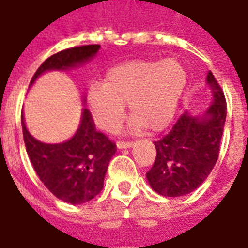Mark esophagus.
Segmentation results:
<instances>
[{
	"mask_svg": "<svg viewBox=\"0 0 248 248\" xmlns=\"http://www.w3.org/2000/svg\"><path fill=\"white\" fill-rule=\"evenodd\" d=\"M118 149H126V147H131L133 146V140H118L117 142Z\"/></svg>",
	"mask_w": 248,
	"mask_h": 248,
	"instance_id": "34e87169",
	"label": "esophagus"
}]
</instances>
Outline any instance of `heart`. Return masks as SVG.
<instances>
[{"label":"heart","instance_id":"b5f03b06","mask_svg":"<svg viewBox=\"0 0 248 248\" xmlns=\"http://www.w3.org/2000/svg\"><path fill=\"white\" fill-rule=\"evenodd\" d=\"M187 82V73L179 61L131 60L110 67L105 83L89 87L87 102L97 124L105 131H115L129 103L134 117L131 127L161 131L171 122Z\"/></svg>","mask_w":248,"mask_h":248}]
</instances>
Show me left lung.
Instances as JSON below:
<instances>
[{
	"label": "left lung",
	"instance_id": "1",
	"mask_svg": "<svg viewBox=\"0 0 248 248\" xmlns=\"http://www.w3.org/2000/svg\"><path fill=\"white\" fill-rule=\"evenodd\" d=\"M207 83L214 103L203 118L182 114L163 138L155 140L154 165L146 172L153 190L163 197H182L201 186L215 166L223 134L227 103L211 71Z\"/></svg>",
	"mask_w": 248,
	"mask_h": 248
}]
</instances>
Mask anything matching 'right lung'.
<instances>
[{"label":"right lung","instance_id":"add662e5","mask_svg":"<svg viewBox=\"0 0 248 248\" xmlns=\"http://www.w3.org/2000/svg\"><path fill=\"white\" fill-rule=\"evenodd\" d=\"M99 50V45L69 47L50 56L37 69L31 83L46 70H61L83 63ZM24 142L37 175L51 194L71 204L92 201L103 188L110 159L117 151L115 142L95 129L92 113L83 108L79 129L63 143L47 145L34 140L26 130L21 114Z\"/></svg>","mask_w":248,"mask_h":248}]
</instances>
